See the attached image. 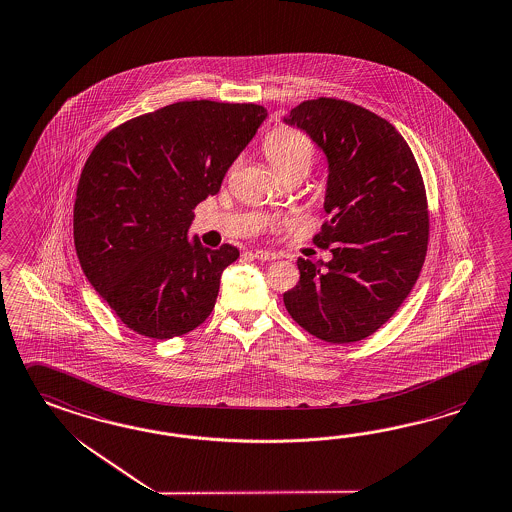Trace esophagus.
Instances as JSON below:
<instances>
[{
  "instance_id": "1",
  "label": "esophagus",
  "mask_w": 512,
  "mask_h": 512,
  "mask_svg": "<svg viewBox=\"0 0 512 512\" xmlns=\"http://www.w3.org/2000/svg\"><path fill=\"white\" fill-rule=\"evenodd\" d=\"M252 256H254L256 260H262V262H273V260L278 258V254H276V252L263 249L254 250V252H252Z\"/></svg>"
}]
</instances>
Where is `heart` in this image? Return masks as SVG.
<instances>
[{"instance_id": "1", "label": "heart", "mask_w": 512, "mask_h": 512, "mask_svg": "<svg viewBox=\"0 0 512 512\" xmlns=\"http://www.w3.org/2000/svg\"><path fill=\"white\" fill-rule=\"evenodd\" d=\"M263 154L282 178L289 174L306 176L315 161V143L299 128L280 126L263 141Z\"/></svg>"}]
</instances>
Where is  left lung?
Instances as JSON below:
<instances>
[{
  "mask_svg": "<svg viewBox=\"0 0 512 512\" xmlns=\"http://www.w3.org/2000/svg\"><path fill=\"white\" fill-rule=\"evenodd\" d=\"M286 122L328 159L325 211L314 245L330 262L299 258L289 315L319 340L353 343L377 332L414 288L429 245V206L416 158L394 126L338 98L304 100Z\"/></svg>",
  "mask_w": 512,
  "mask_h": 512,
  "instance_id": "1",
  "label": "left lung"
}]
</instances>
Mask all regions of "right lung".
Masks as SVG:
<instances>
[{
    "label": "right lung",
    "instance_id": "add662e5",
    "mask_svg": "<svg viewBox=\"0 0 512 512\" xmlns=\"http://www.w3.org/2000/svg\"><path fill=\"white\" fill-rule=\"evenodd\" d=\"M265 117L263 105L185 100L118 124L92 148L74 202L76 254L133 332L169 340L208 319L239 250L191 245L187 230Z\"/></svg>",
    "mask_w": 512,
    "mask_h": 512
}]
</instances>
